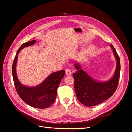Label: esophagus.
I'll use <instances>...</instances> for the list:
<instances>
[{"label": "esophagus", "mask_w": 132, "mask_h": 132, "mask_svg": "<svg viewBox=\"0 0 132 132\" xmlns=\"http://www.w3.org/2000/svg\"><path fill=\"white\" fill-rule=\"evenodd\" d=\"M71 73H72V72H71V71L70 69L67 68L65 69V74L67 75H70Z\"/></svg>", "instance_id": "esophagus-1"}]
</instances>
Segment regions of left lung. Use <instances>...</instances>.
Wrapping results in <instances>:
<instances>
[{"mask_svg":"<svg viewBox=\"0 0 132 132\" xmlns=\"http://www.w3.org/2000/svg\"><path fill=\"white\" fill-rule=\"evenodd\" d=\"M116 59V68L113 76L109 80L98 81L81 69L79 63H75L74 67L77 71L73 73L74 88L78 100L86 106L97 105L113 95L116 90L119 80L121 64L120 59L112 45H110Z\"/></svg>","mask_w":132,"mask_h":132,"instance_id":"obj_1","label":"left lung"}]
</instances>
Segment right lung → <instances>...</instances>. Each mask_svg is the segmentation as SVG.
Here are the masks:
<instances>
[{"mask_svg":"<svg viewBox=\"0 0 132 132\" xmlns=\"http://www.w3.org/2000/svg\"><path fill=\"white\" fill-rule=\"evenodd\" d=\"M36 40L24 43L18 50L12 68V74L15 87L20 98L27 105L37 109H46L53 104L56 98L57 89L65 75L64 70L52 73L38 85L29 87L19 81L16 72L18 55L22 49L34 45Z\"/></svg>","mask_w":132,"mask_h":132,"instance_id":"1","label":"right lung"}]
</instances>
